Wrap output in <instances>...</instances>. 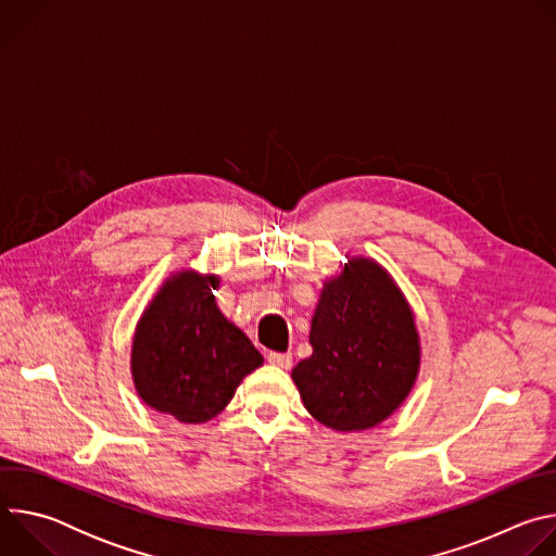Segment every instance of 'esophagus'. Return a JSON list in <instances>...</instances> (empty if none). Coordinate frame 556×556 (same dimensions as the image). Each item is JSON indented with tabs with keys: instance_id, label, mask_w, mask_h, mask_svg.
<instances>
[{
	"instance_id": "obj_1",
	"label": "esophagus",
	"mask_w": 556,
	"mask_h": 556,
	"mask_svg": "<svg viewBox=\"0 0 556 556\" xmlns=\"http://www.w3.org/2000/svg\"><path fill=\"white\" fill-rule=\"evenodd\" d=\"M266 358H268L270 365L283 367V369H288L292 365V354L290 352H268Z\"/></svg>"
}]
</instances>
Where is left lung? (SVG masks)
<instances>
[{"label": "left lung", "instance_id": "1", "mask_svg": "<svg viewBox=\"0 0 556 556\" xmlns=\"http://www.w3.org/2000/svg\"><path fill=\"white\" fill-rule=\"evenodd\" d=\"M312 356L292 369L305 409L337 431L391 416L414 387L420 345L414 314L389 275L352 260L328 281L309 330Z\"/></svg>", "mask_w": 556, "mask_h": 556}]
</instances>
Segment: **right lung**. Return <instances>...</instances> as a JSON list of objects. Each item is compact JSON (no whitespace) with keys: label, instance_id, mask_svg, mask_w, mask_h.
<instances>
[{"label":"right lung","instance_id":"1","mask_svg":"<svg viewBox=\"0 0 556 556\" xmlns=\"http://www.w3.org/2000/svg\"><path fill=\"white\" fill-rule=\"evenodd\" d=\"M217 277L182 273L142 314L131 371L140 399L187 425L215 418L264 358L215 305Z\"/></svg>","mask_w":556,"mask_h":556}]
</instances>
